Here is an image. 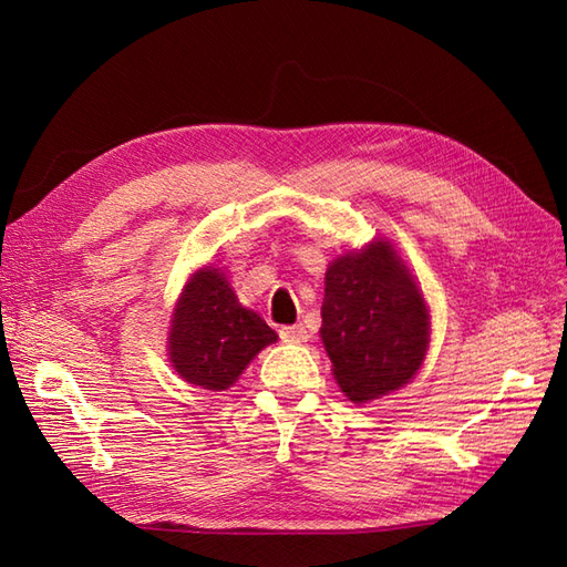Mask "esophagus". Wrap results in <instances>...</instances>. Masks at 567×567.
<instances>
[{
	"mask_svg": "<svg viewBox=\"0 0 567 567\" xmlns=\"http://www.w3.org/2000/svg\"><path fill=\"white\" fill-rule=\"evenodd\" d=\"M280 339L287 343H307L309 341V331L305 323H295V327H282L280 329Z\"/></svg>",
	"mask_w": 567,
	"mask_h": 567,
	"instance_id": "1",
	"label": "esophagus"
}]
</instances>
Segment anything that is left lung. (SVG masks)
I'll return each instance as SVG.
<instances>
[{
    "label": "left lung",
    "mask_w": 567,
    "mask_h": 567,
    "mask_svg": "<svg viewBox=\"0 0 567 567\" xmlns=\"http://www.w3.org/2000/svg\"><path fill=\"white\" fill-rule=\"evenodd\" d=\"M319 336L333 380L353 404L414 380L431 343V315L392 240L372 238L329 262Z\"/></svg>",
    "instance_id": "1"
}]
</instances>
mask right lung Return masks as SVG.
Instances as JSON below:
<instances>
[{
	"label": "right lung",
	"instance_id": "obj_1",
	"mask_svg": "<svg viewBox=\"0 0 567 567\" xmlns=\"http://www.w3.org/2000/svg\"><path fill=\"white\" fill-rule=\"evenodd\" d=\"M275 341L277 333L258 311L238 302L226 270L209 262L187 277L177 297L167 333V360L185 382L224 392Z\"/></svg>",
	"mask_w": 567,
	"mask_h": 567
}]
</instances>
